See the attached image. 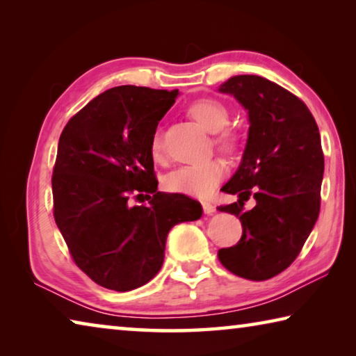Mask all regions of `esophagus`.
<instances>
[{
	"instance_id": "obj_1",
	"label": "esophagus",
	"mask_w": 356,
	"mask_h": 356,
	"mask_svg": "<svg viewBox=\"0 0 356 356\" xmlns=\"http://www.w3.org/2000/svg\"><path fill=\"white\" fill-rule=\"evenodd\" d=\"M202 209H204V213L207 215H212L213 212H216V207L212 202H202Z\"/></svg>"
}]
</instances>
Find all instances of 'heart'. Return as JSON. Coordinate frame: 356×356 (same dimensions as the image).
Instances as JSON below:
<instances>
[{
    "label": "heart",
    "instance_id": "1",
    "mask_svg": "<svg viewBox=\"0 0 356 356\" xmlns=\"http://www.w3.org/2000/svg\"><path fill=\"white\" fill-rule=\"evenodd\" d=\"M188 111L191 118L197 124L202 125L207 131H210V134H218V131H221L216 141H218L222 149L232 147L234 136L231 131L225 130L226 125L229 124V111L221 102L215 99L196 100L195 104L190 105ZM161 147H163L161 136L155 134L152 136V143H150V149H152L154 156H160ZM225 163H221L218 160H212L207 161V163L190 165L172 171L165 179V186L172 193H182V195L196 197H207L212 195L216 185L220 184V180L225 177Z\"/></svg>",
    "mask_w": 356,
    "mask_h": 356
}]
</instances>
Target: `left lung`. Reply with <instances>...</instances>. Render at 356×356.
I'll list each match as a JSON object with an SVG mask.
<instances>
[{"mask_svg":"<svg viewBox=\"0 0 356 356\" xmlns=\"http://www.w3.org/2000/svg\"><path fill=\"white\" fill-rule=\"evenodd\" d=\"M248 113L242 161L222 191L237 202L218 207L242 221L240 242L218 251L229 272L251 281L281 273L303 248L321 210L323 152L317 124L303 102L257 75H236L218 88ZM252 195L257 206L244 210Z\"/></svg>","mask_w":356,"mask_h":356,"instance_id":"left-lung-1","label":"left lung"}]
</instances>
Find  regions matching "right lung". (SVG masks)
<instances>
[{"label": "right lung", "mask_w": 356, "mask_h": 356, "mask_svg": "<svg viewBox=\"0 0 356 356\" xmlns=\"http://www.w3.org/2000/svg\"><path fill=\"white\" fill-rule=\"evenodd\" d=\"M177 95V89L111 88L59 138L53 215L75 264L102 287L127 292L146 284L163 265L171 227L202 216L197 201L156 190L150 143ZM131 192H146L148 206L131 207Z\"/></svg>", "instance_id": "1"}]
</instances>
